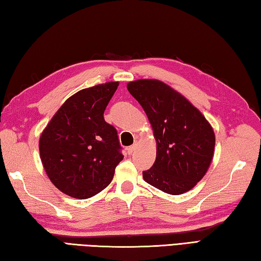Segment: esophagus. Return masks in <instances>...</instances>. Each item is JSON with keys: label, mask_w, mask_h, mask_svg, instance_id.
Listing matches in <instances>:
<instances>
[{"label": "esophagus", "mask_w": 261, "mask_h": 261, "mask_svg": "<svg viewBox=\"0 0 261 261\" xmlns=\"http://www.w3.org/2000/svg\"><path fill=\"white\" fill-rule=\"evenodd\" d=\"M135 148H136V144H135V145H132V146H129V147H127V148H126V150H127V153H128V154H132L133 152L135 151Z\"/></svg>", "instance_id": "esophagus-1"}]
</instances>
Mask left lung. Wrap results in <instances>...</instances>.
<instances>
[{
    "label": "left lung",
    "mask_w": 261,
    "mask_h": 261,
    "mask_svg": "<svg viewBox=\"0 0 261 261\" xmlns=\"http://www.w3.org/2000/svg\"><path fill=\"white\" fill-rule=\"evenodd\" d=\"M144 109L156 141V158L143 179L170 195L193 189L208 170L215 134L205 116L181 93L159 80L127 84Z\"/></svg>",
    "instance_id": "1"
}]
</instances>
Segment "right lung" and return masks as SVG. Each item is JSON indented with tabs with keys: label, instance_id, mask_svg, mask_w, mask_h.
Here are the masks:
<instances>
[{
	"label": "right lung",
	"instance_id": "obj_1",
	"mask_svg": "<svg viewBox=\"0 0 261 261\" xmlns=\"http://www.w3.org/2000/svg\"><path fill=\"white\" fill-rule=\"evenodd\" d=\"M118 86L107 82L73 94L41 133L42 167L55 187L73 198L87 199L103 190L124 159L116 128L103 118Z\"/></svg>",
	"mask_w": 261,
	"mask_h": 261
}]
</instances>
